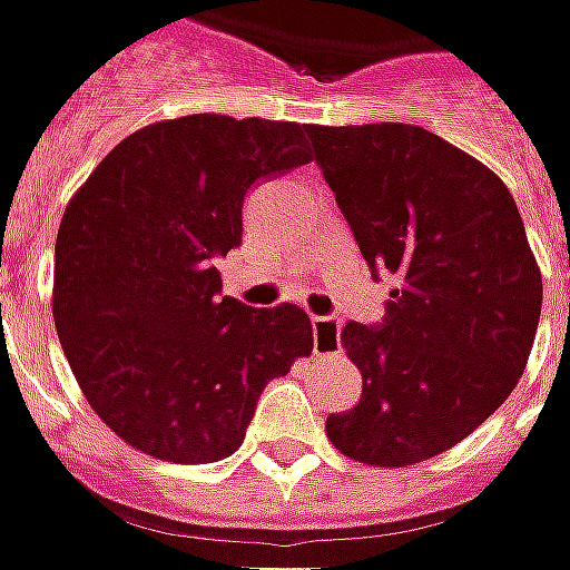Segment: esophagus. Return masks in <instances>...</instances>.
Returning a JSON list of instances; mask_svg holds the SVG:
<instances>
[{"instance_id": "esophagus-1", "label": "esophagus", "mask_w": 570, "mask_h": 570, "mask_svg": "<svg viewBox=\"0 0 570 570\" xmlns=\"http://www.w3.org/2000/svg\"><path fill=\"white\" fill-rule=\"evenodd\" d=\"M312 344H315V354H318V357H334V354H341V325H337V318L315 315V318H312Z\"/></svg>"}]
</instances>
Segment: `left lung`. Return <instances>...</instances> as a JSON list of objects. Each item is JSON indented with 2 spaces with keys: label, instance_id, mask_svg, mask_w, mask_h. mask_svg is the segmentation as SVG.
<instances>
[{
  "label": "left lung",
  "instance_id": "left-lung-1",
  "mask_svg": "<svg viewBox=\"0 0 570 570\" xmlns=\"http://www.w3.org/2000/svg\"><path fill=\"white\" fill-rule=\"evenodd\" d=\"M360 255L402 277L380 328L341 347L363 395L325 433L344 456L402 469L440 456L508 402L542 312V274L508 185L424 127H309Z\"/></svg>",
  "mask_w": 570,
  "mask_h": 570
}]
</instances>
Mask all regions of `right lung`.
<instances>
[{"mask_svg":"<svg viewBox=\"0 0 570 570\" xmlns=\"http://www.w3.org/2000/svg\"><path fill=\"white\" fill-rule=\"evenodd\" d=\"M306 134L264 117L159 120L120 139L62 213V354L91 411L146 456H233L264 385L312 354L306 312L219 296L213 267L242 242L248 187L312 161Z\"/></svg>","mask_w":570,"mask_h":570,"instance_id":"obj_1","label":"right lung"}]
</instances>
